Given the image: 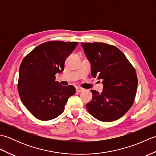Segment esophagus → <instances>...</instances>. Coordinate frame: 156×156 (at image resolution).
Masks as SVG:
<instances>
[{
  "instance_id": "1",
  "label": "esophagus",
  "mask_w": 156,
  "mask_h": 156,
  "mask_svg": "<svg viewBox=\"0 0 156 156\" xmlns=\"http://www.w3.org/2000/svg\"><path fill=\"white\" fill-rule=\"evenodd\" d=\"M76 91L77 92H81V91H83L84 89V88H81V87H76Z\"/></svg>"
}]
</instances>
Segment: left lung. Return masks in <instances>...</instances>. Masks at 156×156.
I'll use <instances>...</instances> for the list:
<instances>
[{"mask_svg":"<svg viewBox=\"0 0 156 156\" xmlns=\"http://www.w3.org/2000/svg\"><path fill=\"white\" fill-rule=\"evenodd\" d=\"M90 63L91 74L102 80L101 93L91 90L92 99L87 104L90 114L99 121L111 122L120 119L133 105L137 77L120 49L104 43H81Z\"/></svg>","mask_w":156,"mask_h":156,"instance_id":"obj_1","label":"left lung"}]
</instances>
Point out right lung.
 Listing matches in <instances>:
<instances>
[{
    "label": "right lung",
    "mask_w": 156,
    "mask_h": 156,
    "mask_svg": "<svg viewBox=\"0 0 156 156\" xmlns=\"http://www.w3.org/2000/svg\"><path fill=\"white\" fill-rule=\"evenodd\" d=\"M78 42L48 41L35 48L19 68L18 90L25 107L41 121L61 115L68 99L76 92L74 87H63L55 75L64 69L66 59Z\"/></svg>",
    "instance_id": "1"
}]
</instances>
